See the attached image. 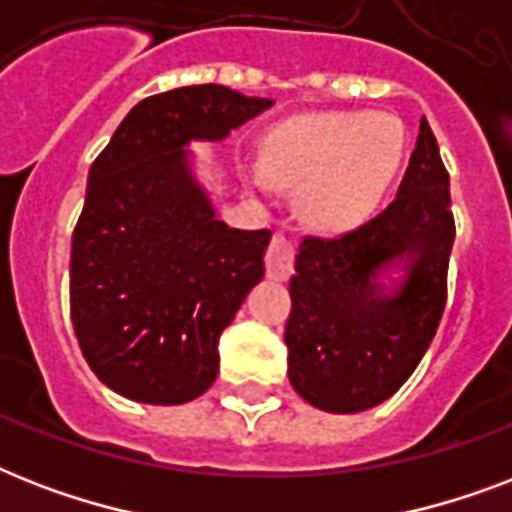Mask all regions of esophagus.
<instances>
[{
    "mask_svg": "<svg viewBox=\"0 0 512 512\" xmlns=\"http://www.w3.org/2000/svg\"><path fill=\"white\" fill-rule=\"evenodd\" d=\"M295 268V244L287 233H273L268 252H265V273L273 281H287Z\"/></svg>",
    "mask_w": 512,
    "mask_h": 512,
    "instance_id": "1",
    "label": "esophagus"
}]
</instances>
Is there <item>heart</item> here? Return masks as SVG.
<instances>
[{
  "mask_svg": "<svg viewBox=\"0 0 512 512\" xmlns=\"http://www.w3.org/2000/svg\"><path fill=\"white\" fill-rule=\"evenodd\" d=\"M406 130L396 116L332 111L292 119L265 146V172L281 185H305L308 215L324 228H350L374 212L396 180ZM252 183L263 185L255 172Z\"/></svg>",
  "mask_w": 512,
  "mask_h": 512,
  "instance_id": "obj_1",
  "label": "heart"
}]
</instances>
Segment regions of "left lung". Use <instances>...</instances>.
I'll return each instance as SVG.
<instances>
[{
    "instance_id": "8db88e82",
    "label": "left lung",
    "mask_w": 512,
    "mask_h": 512,
    "mask_svg": "<svg viewBox=\"0 0 512 512\" xmlns=\"http://www.w3.org/2000/svg\"><path fill=\"white\" fill-rule=\"evenodd\" d=\"M452 244L449 172L422 119L396 199L353 231L300 244L284 329L292 388L335 414L393 396L436 337Z\"/></svg>"
}]
</instances>
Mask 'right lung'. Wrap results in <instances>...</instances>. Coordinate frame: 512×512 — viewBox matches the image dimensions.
<instances>
[{
  "label": "right lung",
  "mask_w": 512,
  "mask_h": 512,
  "mask_svg": "<svg viewBox=\"0 0 512 512\" xmlns=\"http://www.w3.org/2000/svg\"><path fill=\"white\" fill-rule=\"evenodd\" d=\"M273 100L193 84L140 100L92 162L71 239V321L103 385L185 404L215 382L217 340L263 279L271 231L215 220L191 140H223Z\"/></svg>",
  "instance_id": "add662e5"
}]
</instances>
